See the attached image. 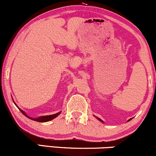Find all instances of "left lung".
<instances>
[{"label": "left lung", "mask_w": 156, "mask_h": 156, "mask_svg": "<svg viewBox=\"0 0 156 156\" xmlns=\"http://www.w3.org/2000/svg\"><path fill=\"white\" fill-rule=\"evenodd\" d=\"M94 117H95V116H94ZM96 118H97V119H98V120H99V121H101V122H103V120H102V119H100V118H98V117H95ZM130 119H128V122H129L130 120Z\"/></svg>", "instance_id": "left-lung-1"}]
</instances>
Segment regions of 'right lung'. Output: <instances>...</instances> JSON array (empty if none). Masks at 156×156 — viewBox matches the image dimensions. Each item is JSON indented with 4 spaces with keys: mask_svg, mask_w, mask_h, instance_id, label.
<instances>
[{
    "mask_svg": "<svg viewBox=\"0 0 156 156\" xmlns=\"http://www.w3.org/2000/svg\"><path fill=\"white\" fill-rule=\"evenodd\" d=\"M13 102H14V103H15V104L16 105V103H15V101H13ZM16 106H17V108H18L19 110L20 111V112L23 113V114H24V115L26 116V117H28V119H32V120H34V121H37V122H45L51 121V120H52V119H54V118H55V117H58V116L59 115V114H61V112H59L56 113V114H52V115L42 116V117H37V118H32V117H30L29 116H28V115H27V114H26V113L24 111H23L22 109H20V108L19 107L17 106V105H16Z\"/></svg>",
    "mask_w": 156,
    "mask_h": 156,
    "instance_id": "obj_1",
    "label": "right lung"
}]
</instances>
